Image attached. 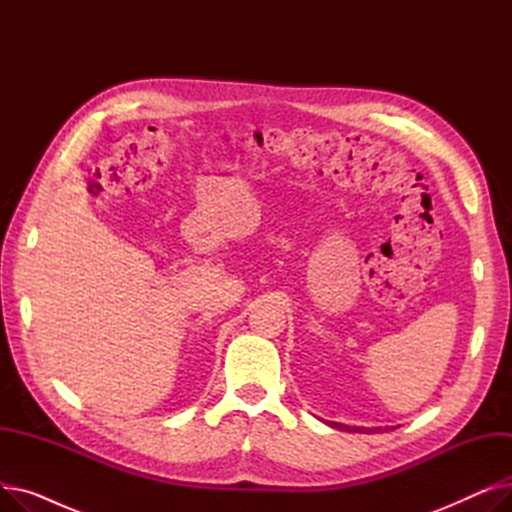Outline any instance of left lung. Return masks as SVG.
<instances>
[{"instance_id":"8db88e82","label":"left lung","mask_w":512,"mask_h":512,"mask_svg":"<svg viewBox=\"0 0 512 512\" xmlns=\"http://www.w3.org/2000/svg\"><path fill=\"white\" fill-rule=\"evenodd\" d=\"M330 427H336V429H342V432H359V434H371V432H382V427H359V425H344V423H336V421H328ZM388 429V427H386Z\"/></svg>"}]
</instances>
